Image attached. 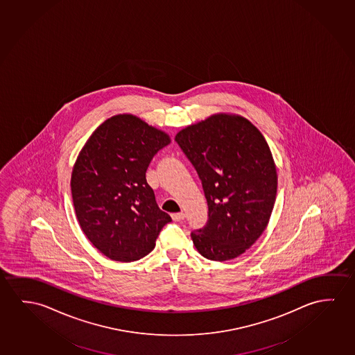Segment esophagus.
I'll return each mask as SVG.
<instances>
[{"label": "esophagus", "instance_id": "1", "mask_svg": "<svg viewBox=\"0 0 355 355\" xmlns=\"http://www.w3.org/2000/svg\"><path fill=\"white\" fill-rule=\"evenodd\" d=\"M184 218H186V214L183 213V211L172 214V218H173L175 221H182V220H184Z\"/></svg>", "mask_w": 355, "mask_h": 355}]
</instances>
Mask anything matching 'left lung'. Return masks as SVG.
Returning <instances> with one entry per match:
<instances>
[{
	"label": "left lung",
	"mask_w": 355,
	"mask_h": 355,
	"mask_svg": "<svg viewBox=\"0 0 355 355\" xmlns=\"http://www.w3.org/2000/svg\"><path fill=\"white\" fill-rule=\"evenodd\" d=\"M175 142L202 180L207 225L191 231L198 252L224 262L241 256L267 227L277 197L273 156L261 131L240 115L214 114Z\"/></svg>",
	"instance_id": "1"
}]
</instances>
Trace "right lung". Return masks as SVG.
Listing matches in <instances>:
<instances>
[{
  "mask_svg": "<svg viewBox=\"0 0 355 355\" xmlns=\"http://www.w3.org/2000/svg\"><path fill=\"white\" fill-rule=\"evenodd\" d=\"M171 139L135 115L119 114L93 131L71 175L77 220L104 256L132 262L153 251L159 231L172 221L158 207L146 171Z\"/></svg>",
  "mask_w": 355,
  "mask_h": 355,
  "instance_id": "add662e5",
  "label": "right lung"
}]
</instances>
